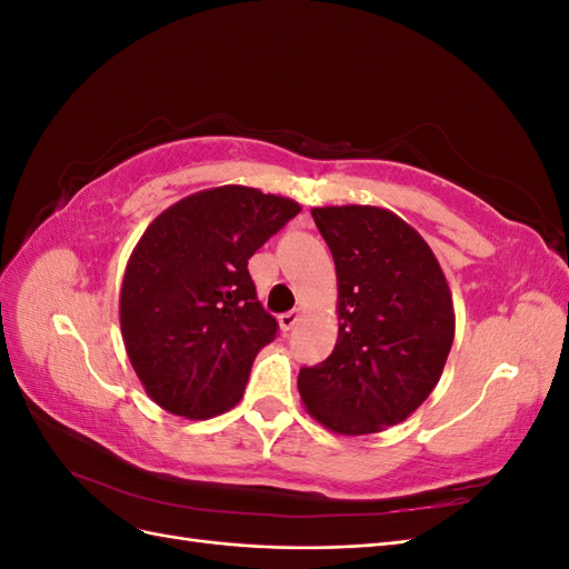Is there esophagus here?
Returning a JSON list of instances; mask_svg holds the SVG:
<instances>
[{"label": "esophagus", "instance_id": "1", "mask_svg": "<svg viewBox=\"0 0 569 569\" xmlns=\"http://www.w3.org/2000/svg\"><path fill=\"white\" fill-rule=\"evenodd\" d=\"M299 320H301V311H299V308H295V311H287V313L280 316V327H282L284 332H289L291 327H295Z\"/></svg>", "mask_w": 569, "mask_h": 569}]
</instances>
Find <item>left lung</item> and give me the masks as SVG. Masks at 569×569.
I'll list each match as a JSON object with an SVG mask.
<instances>
[{"instance_id":"left-lung-1","label":"left lung","mask_w":569,"mask_h":569,"mask_svg":"<svg viewBox=\"0 0 569 569\" xmlns=\"http://www.w3.org/2000/svg\"><path fill=\"white\" fill-rule=\"evenodd\" d=\"M337 268V347L301 368L308 416L343 437L403 422L437 387L456 313L446 274L422 234L382 206H316Z\"/></svg>"}]
</instances>
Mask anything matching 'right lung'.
Returning a JSON list of instances; mask_svg holds the SVG:
<instances>
[{
	"label": "right lung",
	"instance_id": "obj_1",
	"mask_svg": "<svg viewBox=\"0 0 569 569\" xmlns=\"http://www.w3.org/2000/svg\"><path fill=\"white\" fill-rule=\"evenodd\" d=\"M301 211L244 184L168 206L134 244L120 287V332L149 399L209 420L244 396L278 322L256 299L249 258Z\"/></svg>",
	"mask_w": 569,
	"mask_h": 569
}]
</instances>
